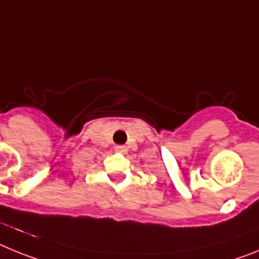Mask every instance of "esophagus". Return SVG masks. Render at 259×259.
Returning <instances> with one entry per match:
<instances>
[{
	"label": "esophagus",
	"instance_id": "1",
	"mask_svg": "<svg viewBox=\"0 0 259 259\" xmlns=\"http://www.w3.org/2000/svg\"><path fill=\"white\" fill-rule=\"evenodd\" d=\"M114 148H116V151H118V152H122V154H125V152H126L127 151V147H126V146H116V147H114Z\"/></svg>",
	"mask_w": 259,
	"mask_h": 259
}]
</instances>
